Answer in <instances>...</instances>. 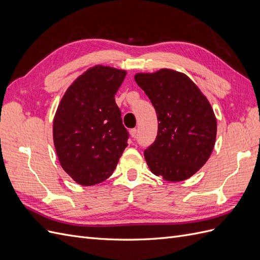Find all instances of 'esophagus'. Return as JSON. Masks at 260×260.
I'll list each match as a JSON object with an SVG mask.
<instances>
[{
	"label": "esophagus",
	"instance_id": "34e87169",
	"mask_svg": "<svg viewBox=\"0 0 260 260\" xmlns=\"http://www.w3.org/2000/svg\"><path fill=\"white\" fill-rule=\"evenodd\" d=\"M130 136H131V138H136L137 137V129H131Z\"/></svg>",
	"mask_w": 260,
	"mask_h": 260
}]
</instances>
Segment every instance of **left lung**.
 Segmentation results:
<instances>
[{"label":"left lung","mask_w":260,"mask_h":260,"mask_svg":"<svg viewBox=\"0 0 260 260\" xmlns=\"http://www.w3.org/2000/svg\"><path fill=\"white\" fill-rule=\"evenodd\" d=\"M135 80L154 106L158 131L144 151L155 176L178 182L198 172L214 149L217 120L206 96L186 75L172 69L140 73Z\"/></svg>","instance_id":"8db88e82"}]
</instances>
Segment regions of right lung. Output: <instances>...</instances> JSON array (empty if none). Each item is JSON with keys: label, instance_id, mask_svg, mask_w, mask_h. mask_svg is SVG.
Here are the masks:
<instances>
[{"label": "right lung", "instance_id": "obj_1", "mask_svg": "<svg viewBox=\"0 0 260 260\" xmlns=\"http://www.w3.org/2000/svg\"><path fill=\"white\" fill-rule=\"evenodd\" d=\"M127 73L109 66L89 68L69 86L53 120V140L61 168L81 185L112 176L128 145L115 94Z\"/></svg>", "mask_w": 260, "mask_h": 260}]
</instances>
